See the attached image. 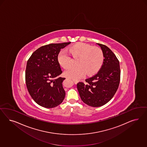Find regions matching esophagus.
Masks as SVG:
<instances>
[{"instance_id":"esophagus-1","label":"esophagus","mask_w":147,"mask_h":147,"mask_svg":"<svg viewBox=\"0 0 147 147\" xmlns=\"http://www.w3.org/2000/svg\"><path fill=\"white\" fill-rule=\"evenodd\" d=\"M73 82H74V84H77L78 81H76V80H73Z\"/></svg>"}]
</instances>
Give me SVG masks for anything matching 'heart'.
Returning <instances> with one entry per match:
<instances>
[{
    "label": "heart",
    "mask_w": 147,
    "mask_h": 147,
    "mask_svg": "<svg viewBox=\"0 0 147 147\" xmlns=\"http://www.w3.org/2000/svg\"><path fill=\"white\" fill-rule=\"evenodd\" d=\"M68 50L73 58H78L76 62L77 66H72L65 72V75L68 78L79 80L85 74L93 75L98 72L102 65L103 53L99 47L80 42L70 47ZM58 60L65 69L70 67L73 62L71 55L65 49L59 53Z\"/></svg>",
    "instance_id": "obj_1"
}]
</instances>
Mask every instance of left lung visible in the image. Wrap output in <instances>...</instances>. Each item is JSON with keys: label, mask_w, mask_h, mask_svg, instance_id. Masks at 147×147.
<instances>
[{"label": "left lung", "mask_w": 147, "mask_h": 147, "mask_svg": "<svg viewBox=\"0 0 147 147\" xmlns=\"http://www.w3.org/2000/svg\"><path fill=\"white\" fill-rule=\"evenodd\" d=\"M103 53V62L95 76L79 82L77 88L80 98L89 106L98 107L108 102L118 89L120 81L119 61L115 55L105 45L97 44Z\"/></svg>", "instance_id": "8db88e82"}]
</instances>
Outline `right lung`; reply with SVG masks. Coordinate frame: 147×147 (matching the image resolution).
<instances>
[{
	"instance_id": "add662e5",
	"label": "right lung",
	"mask_w": 147,
	"mask_h": 147,
	"mask_svg": "<svg viewBox=\"0 0 147 147\" xmlns=\"http://www.w3.org/2000/svg\"><path fill=\"white\" fill-rule=\"evenodd\" d=\"M70 44L68 42L41 46L32 53L27 62V88L33 100L42 107H57L65 98L62 83L65 78H58L62 71L58 57L61 49Z\"/></svg>"
}]
</instances>
